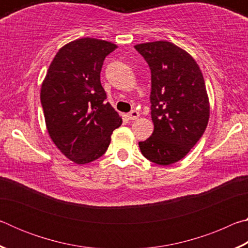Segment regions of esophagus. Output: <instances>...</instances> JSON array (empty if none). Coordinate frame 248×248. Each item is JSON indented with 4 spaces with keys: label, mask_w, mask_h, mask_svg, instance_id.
Returning <instances> with one entry per match:
<instances>
[{
    "label": "esophagus",
    "mask_w": 248,
    "mask_h": 248,
    "mask_svg": "<svg viewBox=\"0 0 248 248\" xmlns=\"http://www.w3.org/2000/svg\"><path fill=\"white\" fill-rule=\"evenodd\" d=\"M140 116V114H139V111H137V110H131L128 114V119H130V120H136L138 117Z\"/></svg>",
    "instance_id": "esophagus-1"
}]
</instances>
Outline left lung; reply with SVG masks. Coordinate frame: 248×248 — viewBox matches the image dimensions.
Instances as JSON below:
<instances>
[{
	"mask_svg": "<svg viewBox=\"0 0 248 248\" xmlns=\"http://www.w3.org/2000/svg\"><path fill=\"white\" fill-rule=\"evenodd\" d=\"M151 70L152 136L141 153L158 165L186 156L207 128L210 107L202 73L186 51L169 41L137 45Z\"/></svg>",
	"mask_w": 248,
	"mask_h": 248,
	"instance_id": "obj_1",
	"label": "left lung"
}]
</instances>
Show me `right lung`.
Wrapping results in <instances>:
<instances>
[{
	"label": "right lung",
	"instance_id": "1",
	"mask_svg": "<svg viewBox=\"0 0 248 248\" xmlns=\"http://www.w3.org/2000/svg\"><path fill=\"white\" fill-rule=\"evenodd\" d=\"M117 46L82 38L59 50L41 86L40 100L49 136L66 157L78 164L106 152L112 131L123 120L100 83L105 58Z\"/></svg>",
	"mask_w": 248,
	"mask_h": 248
}]
</instances>
